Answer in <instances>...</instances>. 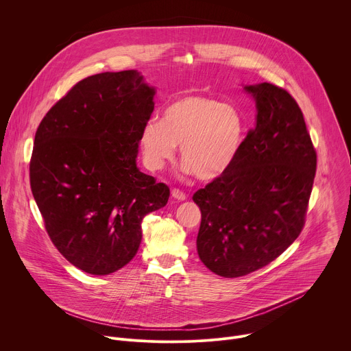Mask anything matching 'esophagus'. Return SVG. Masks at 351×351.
Wrapping results in <instances>:
<instances>
[{
    "label": "esophagus",
    "mask_w": 351,
    "mask_h": 351,
    "mask_svg": "<svg viewBox=\"0 0 351 351\" xmlns=\"http://www.w3.org/2000/svg\"><path fill=\"white\" fill-rule=\"evenodd\" d=\"M171 194H172V197H173V198L179 199V202H184L186 197H187V195H186L182 190H179V189H173V190L171 191Z\"/></svg>",
    "instance_id": "esophagus-1"
}]
</instances>
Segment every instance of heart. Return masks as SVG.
I'll return each instance as SVG.
<instances>
[{"label": "heart", "mask_w": 351, "mask_h": 351, "mask_svg": "<svg viewBox=\"0 0 351 351\" xmlns=\"http://www.w3.org/2000/svg\"><path fill=\"white\" fill-rule=\"evenodd\" d=\"M244 138L243 112L206 95L176 99L165 108L162 121H148L140 133L143 157L149 169H161L180 145L183 169L202 180L222 176L237 160Z\"/></svg>", "instance_id": "1"}]
</instances>
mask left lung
Wrapping results in <instances>:
<instances>
[{
	"label": "left lung",
	"mask_w": 351,
	"mask_h": 351,
	"mask_svg": "<svg viewBox=\"0 0 351 351\" xmlns=\"http://www.w3.org/2000/svg\"><path fill=\"white\" fill-rule=\"evenodd\" d=\"M244 91L256 101V126L234 164L193 195L202 211L198 257L223 278L268 265L298 237L317 171V153L295 99L267 82Z\"/></svg>",
	"instance_id": "obj_1"
}]
</instances>
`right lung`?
Segmentation results:
<instances>
[{
    "label": "right lung",
    "mask_w": 351,
    "mask_h": 351,
    "mask_svg": "<svg viewBox=\"0 0 351 351\" xmlns=\"http://www.w3.org/2000/svg\"><path fill=\"white\" fill-rule=\"evenodd\" d=\"M154 95L134 69L93 75L36 132L33 197L58 252L90 275L125 267L141 243L143 218L168 203L169 187L136 165Z\"/></svg>",
    "instance_id": "add662e5"
}]
</instances>
